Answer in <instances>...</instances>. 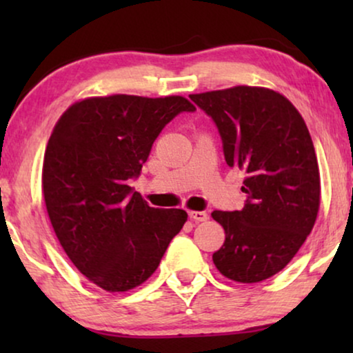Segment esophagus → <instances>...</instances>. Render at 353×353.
<instances>
[{
	"label": "esophagus",
	"mask_w": 353,
	"mask_h": 353,
	"mask_svg": "<svg viewBox=\"0 0 353 353\" xmlns=\"http://www.w3.org/2000/svg\"><path fill=\"white\" fill-rule=\"evenodd\" d=\"M190 216L194 221H205L207 219H209L205 212H201V210H191L190 212Z\"/></svg>",
	"instance_id": "obj_1"
}]
</instances>
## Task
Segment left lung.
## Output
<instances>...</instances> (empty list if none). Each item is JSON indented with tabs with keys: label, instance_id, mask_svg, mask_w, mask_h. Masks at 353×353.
Masks as SVG:
<instances>
[{
	"label": "left lung",
	"instance_id": "8db88e82",
	"mask_svg": "<svg viewBox=\"0 0 353 353\" xmlns=\"http://www.w3.org/2000/svg\"><path fill=\"white\" fill-rule=\"evenodd\" d=\"M219 127L228 167L245 173L243 210L212 212L225 243L212 255L238 283H260L286 267L320 210V168L305 120L286 96L263 86L190 94Z\"/></svg>",
	"mask_w": 353,
	"mask_h": 353
}]
</instances>
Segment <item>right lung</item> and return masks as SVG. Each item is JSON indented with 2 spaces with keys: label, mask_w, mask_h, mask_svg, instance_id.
I'll list each match as a JSON object with an SVG mask.
<instances>
[{
  "label": "right lung",
  "mask_w": 353,
  "mask_h": 353,
  "mask_svg": "<svg viewBox=\"0 0 353 353\" xmlns=\"http://www.w3.org/2000/svg\"><path fill=\"white\" fill-rule=\"evenodd\" d=\"M183 110H196L183 96H93L52 128L41 173L48 216L70 262L104 291L146 281L188 220L181 209L149 207L127 185Z\"/></svg>",
  "instance_id": "obj_1"
}]
</instances>
